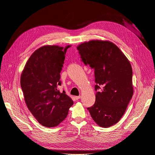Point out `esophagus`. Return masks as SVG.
<instances>
[{"instance_id": "obj_1", "label": "esophagus", "mask_w": 155, "mask_h": 155, "mask_svg": "<svg viewBox=\"0 0 155 155\" xmlns=\"http://www.w3.org/2000/svg\"><path fill=\"white\" fill-rule=\"evenodd\" d=\"M80 98H81V96H75V99H76L77 100L80 99Z\"/></svg>"}]
</instances>
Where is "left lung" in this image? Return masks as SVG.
<instances>
[{"instance_id": "obj_1", "label": "left lung", "mask_w": 155, "mask_h": 155, "mask_svg": "<svg viewBox=\"0 0 155 155\" xmlns=\"http://www.w3.org/2000/svg\"><path fill=\"white\" fill-rule=\"evenodd\" d=\"M84 64L94 69L96 102L87 108L94 122L102 127L117 123L124 114L134 93L129 61L115 44L92 40L77 47Z\"/></svg>"}]
</instances>
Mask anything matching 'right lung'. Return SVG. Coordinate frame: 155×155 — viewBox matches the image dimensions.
I'll return each instance as SVG.
<instances>
[{"instance_id":"1","label":"right lung","mask_w":155,"mask_h":155,"mask_svg":"<svg viewBox=\"0 0 155 155\" xmlns=\"http://www.w3.org/2000/svg\"><path fill=\"white\" fill-rule=\"evenodd\" d=\"M58 45H45L36 50L22 71L20 84L26 104L42 126L53 127L67 117L72 99L58 90L60 73L67 50Z\"/></svg>"}]
</instances>
